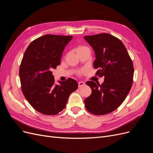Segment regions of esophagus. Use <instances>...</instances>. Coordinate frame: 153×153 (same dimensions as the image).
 <instances>
[{"mask_svg": "<svg viewBox=\"0 0 153 153\" xmlns=\"http://www.w3.org/2000/svg\"><path fill=\"white\" fill-rule=\"evenodd\" d=\"M85 85V83L83 82H78V87H82Z\"/></svg>", "mask_w": 153, "mask_h": 153, "instance_id": "34e87169", "label": "esophagus"}]
</instances>
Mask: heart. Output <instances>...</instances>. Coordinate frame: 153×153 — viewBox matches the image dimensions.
<instances>
[{
  "instance_id": "1",
  "label": "heart",
  "mask_w": 153,
  "mask_h": 153,
  "mask_svg": "<svg viewBox=\"0 0 153 153\" xmlns=\"http://www.w3.org/2000/svg\"><path fill=\"white\" fill-rule=\"evenodd\" d=\"M87 50H89V49L87 47L84 46V45H80L78 46L76 48V52L77 53L79 52H82V51H87ZM78 75L81 74V71H78Z\"/></svg>"
}]
</instances>
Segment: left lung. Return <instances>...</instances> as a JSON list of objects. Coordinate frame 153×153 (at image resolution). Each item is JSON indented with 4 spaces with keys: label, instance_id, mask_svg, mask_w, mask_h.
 Returning a JSON list of instances; mask_svg holds the SVG:
<instances>
[{
    "label": "left lung",
    "instance_id": "8db88e82",
    "mask_svg": "<svg viewBox=\"0 0 153 153\" xmlns=\"http://www.w3.org/2000/svg\"><path fill=\"white\" fill-rule=\"evenodd\" d=\"M84 39L95 51L94 67L104 82L88 81L92 94L85 99L88 111L95 115L111 113L124 101L133 83L132 61L123 42L109 33L85 36Z\"/></svg>",
    "mask_w": 153,
    "mask_h": 153
}]
</instances>
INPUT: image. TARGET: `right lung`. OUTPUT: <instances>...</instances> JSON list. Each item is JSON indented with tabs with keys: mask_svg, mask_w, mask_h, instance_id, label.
<instances>
[{
	"mask_svg": "<svg viewBox=\"0 0 153 153\" xmlns=\"http://www.w3.org/2000/svg\"><path fill=\"white\" fill-rule=\"evenodd\" d=\"M72 38L45 35L31 42L25 52L19 71L22 90L31 106L40 113L58 114L78 87L72 78L55 83L51 71L60 64L62 52Z\"/></svg>",
	"mask_w": 153,
	"mask_h": 153,
	"instance_id": "1",
	"label": "right lung"
}]
</instances>
